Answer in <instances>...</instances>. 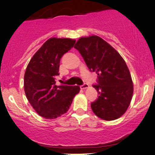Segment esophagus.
<instances>
[{
    "mask_svg": "<svg viewBox=\"0 0 155 155\" xmlns=\"http://www.w3.org/2000/svg\"><path fill=\"white\" fill-rule=\"evenodd\" d=\"M80 88H81V89H85V88L89 87V85H88L87 83H83L82 85H80Z\"/></svg>",
    "mask_w": 155,
    "mask_h": 155,
    "instance_id": "obj_1",
    "label": "esophagus"
}]
</instances>
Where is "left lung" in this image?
Here are the masks:
<instances>
[{"label":"left lung","mask_w":155,"mask_h":155,"mask_svg":"<svg viewBox=\"0 0 155 155\" xmlns=\"http://www.w3.org/2000/svg\"><path fill=\"white\" fill-rule=\"evenodd\" d=\"M90 72L97 74L98 97L91 103L97 117L113 120L126 112L133 95V84L125 62L113 48L96 35L81 38L75 47Z\"/></svg>","instance_id":"8db88e82"}]
</instances>
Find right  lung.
<instances>
[{
    "instance_id": "right-lung-1",
    "label": "right lung",
    "mask_w": 155,
    "mask_h": 155,
    "mask_svg": "<svg viewBox=\"0 0 155 155\" xmlns=\"http://www.w3.org/2000/svg\"><path fill=\"white\" fill-rule=\"evenodd\" d=\"M75 43V41L70 38H50L36 52L26 68V97L34 110L46 119H55L65 113L80 91L79 86L55 84L60 59Z\"/></svg>"
}]
</instances>
